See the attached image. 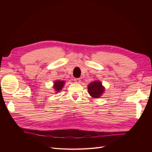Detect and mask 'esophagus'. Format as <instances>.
Listing matches in <instances>:
<instances>
[{
    "mask_svg": "<svg viewBox=\"0 0 152 152\" xmlns=\"http://www.w3.org/2000/svg\"><path fill=\"white\" fill-rule=\"evenodd\" d=\"M74 81H75V83H77V84H80V82H81L80 79H79V78H78V79H74Z\"/></svg>",
    "mask_w": 152,
    "mask_h": 152,
    "instance_id": "esophagus-1",
    "label": "esophagus"
}]
</instances>
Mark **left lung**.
Masks as SVG:
<instances>
[{"label": "left lung", "mask_w": 152, "mask_h": 152, "mask_svg": "<svg viewBox=\"0 0 152 152\" xmlns=\"http://www.w3.org/2000/svg\"><path fill=\"white\" fill-rule=\"evenodd\" d=\"M87 88L89 94L93 98H100L104 91V87L102 86V83L98 80L91 82Z\"/></svg>", "instance_id": "8db88e82"}]
</instances>
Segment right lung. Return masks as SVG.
<instances>
[{"mask_svg":"<svg viewBox=\"0 0 152 152\" xmlns=\"http://www.w3.org/2000/svg\"><path fill=\"white\" fill-rule=\"evenodd\" d=\"M65 82L64 80H58L54 81L53 87L55 89L56 93H58V92H59V91L61 90L63 86L65 85Z\"/></svg>","mask_w":152,"mask_h":152,"instance_id":"obj_1","label":"right lung"}]
</instances>
